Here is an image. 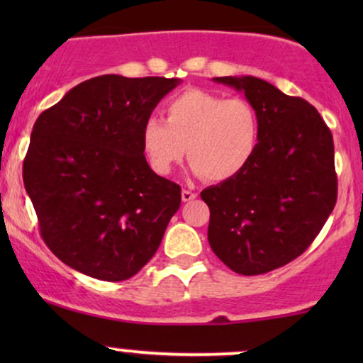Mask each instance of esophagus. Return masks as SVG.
<instances>
[{
	"label": "esophagus",
	"instance_id": "obj_1",
	"mask_svg": "<svg viewBox=\"0 0 363 363\" xmlns=\"http://www.w3.org/2000/svg\"><path fill=\"white\" fill-rule=\"evenodd\" d=\"M181 196H182V201H184V203H187V201H193V199L198 198V194L193 193V191H189V189H182Z\"/></svg>",
	"mask_w": 363,
	"mask_h": 363
}]
</instances>
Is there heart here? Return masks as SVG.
Segmentation results:
<instances>
[{
    "label": "heart",
    "mask_w": 363,
    "mask_h": 363,
    "mask_svg": "<svg viewBox=\"0 0 363 363\" xmlns=\"http://www.w3.org/2000/svg\"><path fill=\"white\" fill-rule=\"evenodd\" d=\"M261 141V119L245 99L186 90L165 106V121L148 118L141 148L153 172L169 176L186 155L194 176L222 182L251 164Z\"/></svg>",
    "instance_id": "obj_1"
}]
</instances>
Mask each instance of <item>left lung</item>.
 <instances>
[{
  "label": "left lung",
  "mask_w": 363,
  "mask_h": 363,
  "mask_svg": "<svg viewBox=\"0 0 363 363\" xmlns=\"http://www.w3.org/2000/svg\"><path fill=\"white\" fill-rule=\"evenodd\" d=\"M213 82L242 91L256 107L261 141L239 176L201 191L208 242L232 272H273L309 247L336 205L333 135L315 107L261 78Z\"/></svg>",
  "instance_id": "left-lung-1"
}]
</instances>
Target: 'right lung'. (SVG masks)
<instances>
[{
  "label": "right lung",
  "mask_w": 363,
  "mask_h": 363,
  "mask_svg": "<svg viewBox=\"0 0 363 363\" xmlns=\"http://www.w3.org/2000/svg\"><path fill=\"white\" fill-rule=\"evenodd\" d=\"M179 83L104 74L37 118L23 184L44 242L69 268L123 281L157 252L181 187L150 169L141 128Z\"/></svg>",
  "instance_id": "obj_1"
}]
</instances>
